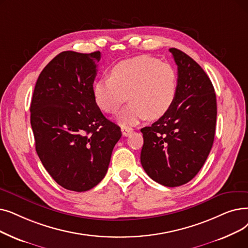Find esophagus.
Returning <instances> with one entry per match:
<instances>
[{
	"instance_id": "esophagus-1",
	"label": "esophagus",
	"mask_w": 248,
	"mask_h": 248,
	"mask_svg": "<svg viewBox=\"0 0 248 248\" xmlns=\"http://www.w3.org/2000/svg\"><path fill=\"white\" fill-rule=\"evenodd\" d=\"M132 132H133V130L131 127H127V126H123L122 127V133L124 137H127Z\"/></svg>"
}]
</instances>
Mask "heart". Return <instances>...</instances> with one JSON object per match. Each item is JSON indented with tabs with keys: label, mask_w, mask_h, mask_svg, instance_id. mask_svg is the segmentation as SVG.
<instances>
[{
	"label": "heart",
	"mask_w": 248,
	"mask_h": 248,
	"mask_svg": "<svg viewBox=\"0 0 248 248\" xmlns=\"http://www.w3.org/2000/svg\"><path fill=\"white\" fill-rule=\"evenodd\" d=\"M177 86V73L170 63L139 56L115 63L110 77L94 82L92 92L96 104L107 113L117 111L128 95L131 103L117 116L126 126L166 114L176 99Z\"/></svg>",
	"instance_id": "b5f03b06"
}]
</instances>
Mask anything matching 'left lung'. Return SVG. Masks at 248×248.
<instances>
[{
    "label": "left lung",
    "mask_w": 248,
    "mask_h": 248,
    "mask_svg": "<svg viewBox=\"0 0 248 248\" xmlns=\"http://www.w3.org/2000/svg\"><path fill=\"white\" fill-rule=\"evenodd\" d=\"M177 66V95L170 110L152 125L141 128V163L158 184L174 187L187 184L210 154L217 120L213 84L186 53L170 48Z\"/></svg>",
    "instance_id": "1"
}]
</instances>
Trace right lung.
I'll use <instances>...</instances> for the list:
<instances>
[{"label":"right lung","mask_w":248,"mask_h":248,"mask_svg":"<svg viewBox=\"0 0 248 248\" xmlns=\"http://www.w3.org/2000/svg\"><path fill=\"white\" fill-rule=\"evenodd\" d=\"M100 51H62L42 70L30 105L36 153L63 188L86 191L105 176L121 127L93 97Z\"/></svg>","instance_id":"right-lung-1"}]
</instances>
